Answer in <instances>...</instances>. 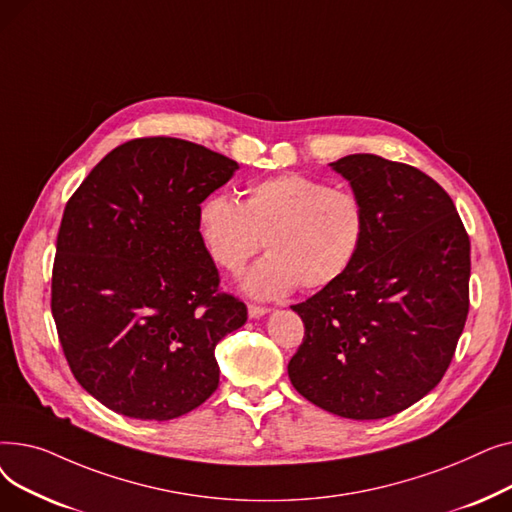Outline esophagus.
Here are the masks:
<instances>
[{
  "label": "esophagus",
  "mask_w": 512,
  "mask_h": 512,
  "mask_svg": "<svg viewBox=\"0 0 512 512\" xmlns=\"http://www.w3.org/2000/svg\"><path fill=\"white\" fill-rule=\"evenodd\" d=\"M267 313H270V309H267V307L249 305V317H251V319H259V317H263V315H267Z\"/></svg>",
  "instance_id": "34e87169"
}]
</instances>
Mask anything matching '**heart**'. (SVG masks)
<instances>
[{
	"label": "heart",
	"instance_id": "b5f03b06",
	"mask_svg": "<svg viewBox=\"0 0 512 512\" xmlns=\"http://www.w3.org/2000/svg\"><path fill=\"white\" fill-rule=\"evenodd\" d=\"M199 234L211 259L232 274L265 245L270 255L251 267L242 288L276 299L297 284L319 290L346 274L365 238V207L344 188L282 174L253 182L245 203L209 195L199 207Z\"/></svg>",
	"mask_w": 512,
	"mask_h": 512
}]
</instances>
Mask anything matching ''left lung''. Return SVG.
I'll return each mask as SVG.
<instances>
[{
	"label": "left lung",
	"instance_id": "8db88e82",
	"mask_svg": "<svg viewBox=\"0 0 512 512\" xmlns=\"http://www.w3.org/2000/svg\"><path fill=\"white\" fill-rule=\"evenodd\" d=\"M330 168L365 207V238L346 274L292 305L305 338L288 378L315 407L384 419L432 392L467 313L471 242L444 188L421 170L371 153Z\"/></svg>",
	"mask_w": 512,
	"mask_h": 512
}]
</instances>
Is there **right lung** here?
<instances>
[{
    "mask_svg": "<svg viewBox=\"0 0 512 512\" xmlns=\"http://www.w3.org/2000/svg\"><path fill=\"white\" fill-rule=\"evenodd\" d=\"M236 170L191 141L134 139L70 197L51 313L76 382L107 409L168 421L218 388L215 344L245 326L247 307L218 292L199 207Z\"/></svg>",
    "mask_w": 512,
    "mask_h": 512,
    "instance_id": "obj_1",
    "label": "right lung"
}]
</instances>
